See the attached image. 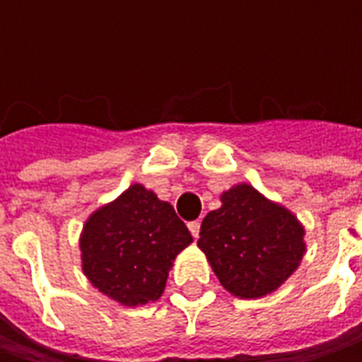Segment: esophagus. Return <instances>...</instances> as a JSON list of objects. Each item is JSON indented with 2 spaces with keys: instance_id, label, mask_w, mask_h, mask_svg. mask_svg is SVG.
Instances as JSON below:
<instances>
[{
  "instance_id": "34e87169",
  "label": "esophagus",
  "mask_w": 362,
  "mask_h": 362,
  "mask_svg": "<svg viewBox=\"0 0 362 362\" xmlns=\"http://www.w3.org/2000/svg\"><path fill=\"white\" fill-rule=\"evenodd\" d=\"M187 228H189V231H191V235H193V238H197V235H199V228H202V226H199V221H189Z\"/></svg>"
}]
</instances>
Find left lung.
Segmentation results:
<instances>
[{
    "mask_svg": "<svg viewBox=\"0 0 362 362\" xmlns=\"http://www.w3.org/2000/svg\"><path fill=\"white\" fill-rule=\"evenodd\" d=\"M304 230L288 209L250 185L221 195V207L203 217L197 245L221 286L240 298L274 292L304 256Z\"/></svg>",
    "mask_w": 362,
    "mask_h": 362,
    "instance_id": "obj_1",
    "label": "left lung"
}]
</instances>
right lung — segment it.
I'll list each match as a JSON object with an SVG mask.
<instances>
[{"label": "right lung", "instance_id": "obj_1", "mask_svg": "<svg viewBox=\"0 0 362 362\" xmlns=\"http://www.w3.org/2000/svg\"><path fill=\"white\" fill-rule=\"evenodd\" d=\"M193 242L173 205L143 185L92 214L80 240L82 268L92 286L124 306L155 302L175 256Z\"/></svg>", "mask_w": 362, "mask_h": 362}]
</instances>
